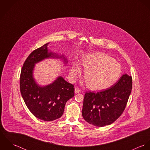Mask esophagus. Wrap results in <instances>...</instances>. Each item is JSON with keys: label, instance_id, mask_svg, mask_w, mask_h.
Segmentation results:
<instances>
[{"label": "esophagus", "instance_id": "1", "mask_svg": "<svg viewBox=\"0 0 150 150\" xmlns=\"http://www.w3.org/2000/svg\"><path fill=\"white\" fill-rule=\"evenodd\" d=\"M81 92V91L80 89H79L77 87L75 88L74 92H75L76 93H80V92Z\"/></svg>", "mask_w": 150, "mask_h": 150}]
</instances>
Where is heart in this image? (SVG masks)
<instances>
[{
  "mask_svg": "<svg viewBox=\"0 0 150 150\" xmlns=\"http://www.w3.org/2000/svg\"><path fill=\"white\" fill-rule=\"evenodd\" d=\"M80 64L86 69L84 76L88 87L92 90H103L110 87L121 73V65L108 55L101 52L84 55ZM80 72L79 64L74 63L70 70L71 80H75Z\"/></svg>",
  "mask_w": 150,
  "mask_h": 150,
  "instance_id": "heart-1",
  "label": "heart"
}]
</instances>
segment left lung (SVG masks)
Instances as JSON below:
<instances>
[{
	"mask_svg": "<svg viewBox=\"0 0 150 150\" xmlns=\"http://www.w3.org/2000/svg\"><path fill=\"white\" fill-rule=\"evenodd\" d=\"M132 88V78L123 74L108 89L98 92H86L82 115L86 121L103 127L112 124L122 114Z\"/></svg>",
	"mask_w": 150,
	"mask_h": 150,
	"instance_id": "obj_1",
	"label": "left lung"
}]
</instances>
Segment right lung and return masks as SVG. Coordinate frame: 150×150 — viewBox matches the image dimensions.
<instances>
[{"label":"right lung","mask_w":150,"mask_h":150,"mask_svg":"<svg viewBox=\"0 0 150 150\" xmlns=\"http://www.w3.org/2000/svg\"><path fill=\"white\" fill-rule=\"evenodd\" d=\"M48 44L31 52L23 64L20 76V91L26 106L34 116L45 121L60 118L66 102L74 96V86L61 76L47 86H40L36 81L33 76L35 64L49 58L60 59L64 65L68 62L64 55L48 51Z\"/></svg>","instance_id":"obj_1"}]
</instances>
